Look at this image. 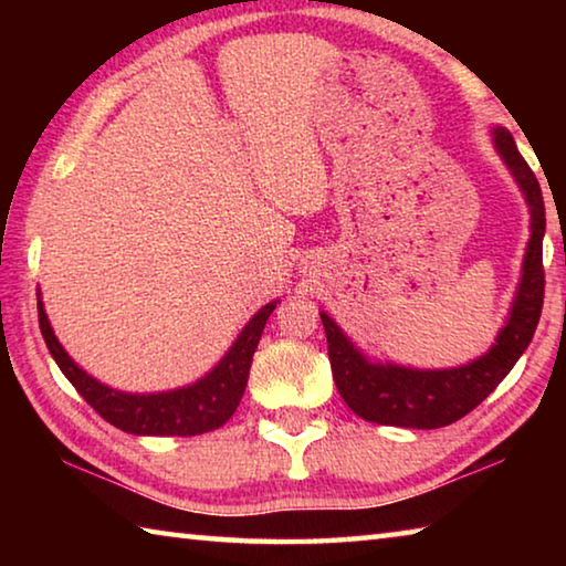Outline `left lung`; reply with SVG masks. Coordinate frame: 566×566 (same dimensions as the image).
<instances>
[{"mask_svg": "<svg viewBox=\"0 0 566 566\" xmlns=\"http://www.w3.org/2000/svg\"><path fill=\"white\" fill-rule=\"evenodd\" d=\"M494 145L506 167L520 181L532 212V239L524 256V274L512 306V317L500 332L494 347L474 361L457 369H405L395 364H369L352 347L337 324L319 314L327 334L334 385L342 399L361 419L375 424L407 429H439L462 419L492 395L496 385L510 375L522 352L530 347L544 304V199L539 181L516 149L510 132L496 129Z\"/></svg>", "mask_w": 566, "mask_h": 566, "instance_id": "1", "label": "left lung"}]
</instances>
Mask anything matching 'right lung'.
<instances>
[{"instance_id": "add662e5", "label": "right lung", "mask_w": 566, "mask_h": 566, "mask_svg": "<svg viewBox=\"0 0 566 566\" xmlns=\"http://www.w3.org/2000/svg\"><path fill=\"white\" fill-rule=\"evenodd\" d=\"M274 306L276 302L262 306L254 314L252 322L239 334L234 347L202 381L185 389L161 391V395H124V391L99 385L87 371L76 367L70 354L62 349V344L56 342L42 302L36 304V310H40L42 337L54 361L60 364L62 375L72 381L74 389L102 419H107L109 424L129 434L195 437L219 429L237 411L244 395L254 349L260 344L264 324L270 319Z\"/></svg>"}]
</instances>
